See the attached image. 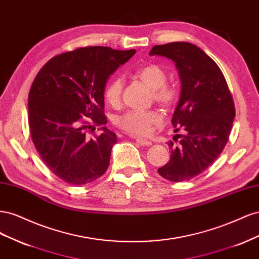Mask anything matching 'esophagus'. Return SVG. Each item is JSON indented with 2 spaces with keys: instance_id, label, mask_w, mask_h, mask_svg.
I'll use <instances>...</instances> for the list:
<instances>
[{
  "instance_id": "esophagus-1",
  "label": "esophagus",
  "mask_w": 259,
  "mask_h": 259,
  "mask_svg": "<svg viewBox=\"0 0 259 259\" xmlns=\"http://www.w3.org/2000/svg\"><path fill=\"white\" fill-rule=\"evenodd\" d=\"M136 142L138 143V145H140V146H144V147H149V146H151L152 145V143L151 142H149V140H147V139H144V138H136Z\"/></svg>"
}]
</instances>
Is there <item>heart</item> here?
Masks as SVG:
<instances>
[{
	"mask_svg": "<svg viewBox=\"0 0 259 259\" xmlns=\"http://www.w3.org/2000/svg\"><path fill=\"white\" fill-rule=\"evenodd\" d=\"M136 76L152 91L153 99L163 108L174 107L178 100V91L171 85H166L167 76L164 70L158 65H148L140 68ZM123 81L120 76H115L109 82L105 89V98L110 105H117L122 96ZM161 114L155 110L137 111L130 110L117 116L115 124L128 134L136 136L148 135L152 126L160 124Z\"/></svg>",
	"mask_w": 259,
	"mask_h": 259,
	"instance_id": "1",
	"label": "heart"
}]
</instances>
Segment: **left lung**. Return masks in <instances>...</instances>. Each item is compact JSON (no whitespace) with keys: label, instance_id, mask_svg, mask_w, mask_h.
Wrapping results in <instances>:
<instances>
[{"label":"left lung","instance_id":"1","mask_svg":"<svg viewBox=\"0 0 259 259\" xmlns=\"http://www.w3.org/2000/svg\"><path fill=\"white\" fill-rule=\"evenodd\" d=\"M149 55L170 59L178 71L182 88L171 124L185 135L174 136L179 144H168L170 159L158 171L170 182H185L208 168L228 143L236 116L233 99L222 70L197 45H155Z\"/></svg>","mask_w":259,"mask_h":259}]
</instances>
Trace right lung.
Listing matches in <instances>:
<instances>
[{
  "label": "right lung",
  "mask_w": 259,
  "mask_h": 259,
  "mask_svg": "<svg viewBox=\"0 0 259 259\" xmlns=\"http://www.w3.org/2000/svg\"><path fill=\"white\" fill-rule=\"evenodd\" d=\"M135 50L105 46L77 49L53 57L38 71L29 93V127L45 165L64 182L86 185L104 175L110 162L115 133L104 113L106 84ZM84 116L103 126L89 139Z\"/></svg>",
  "instance_id": "1"
}]
</instances>
